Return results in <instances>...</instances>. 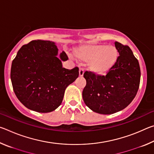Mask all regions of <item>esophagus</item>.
I'll return each mask as SVG.
<instances>
[{
  "instance_id": "1",
  "label": "esophagus",
  "mask_w": 154,
  "mask_h": 154,
  "mask_svg": "<svg viewBox=\"0 0 154 154\" xmlns=\"http://www.w3.org/2000/svg\"><path fill=\"white\" fill-rule=\"evenodd\" d=\"M83 73H84V69L83 68H80L79 71V77H83Z\"/></svg>"
}]
</instances>
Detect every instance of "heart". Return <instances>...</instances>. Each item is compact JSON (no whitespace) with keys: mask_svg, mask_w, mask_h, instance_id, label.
I'll list each match as a JSON object with an SVG mask.
<instances>
[{"mask_svg":"<svg viewBox=\"0 0 154 154\" xmlns=\"http://www.w3.org/2000/svg\"><path fill=\"white\" fill-rule=\"evenodd\" d=\"M73 52L80 60L89 62L90 69L97 75L109 72L118 58L116 47L104 44H85L75 48Z\"/></svg>","mask_w":154,"mask_h":154,"instance_id":"b5f03b06","label":"heart"}]
</instances>
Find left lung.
Returning a JSON list of instances; mask_svg holds the SVG:
<instances>
[{
  "label": "left lung",
  "instance_id": "8db88e82",
  "mask_svg": "<svg viewBox=\"0 0 154 154\" xmlns=\"http://www.w3.org/2000/svg\"><path fill=\"white\" fill-rule=\"evenodd\" d=\"M119 53L114 66L105 75L85 71L86 85L82 96L85 105L96 113L112 114L126 108L139 90L140 70L128 46L116 41Z\"/></svg>",
  "mask_w": 154,
  "mask_h": 154
}]
</instances>
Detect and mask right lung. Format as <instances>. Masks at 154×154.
<instances>
[{
	"instance_id": "obj_1",
	"label": "right lung",
	"mask_w": 154,
	"mask_h": 154,
	"mask_svg": "<svg viewBox=\"0 0 154 154\" xmlns=\"http://www.w3.org/2000/svg\"><path fill=\"white\" fill-rule=\"evenodd\" d=\"M54 42L34 40L23 45L14 59L11 79L21 103L31 110L48 113L61 105L64 91L79 76V68H62L68 56L62 51L57 58Z\"/></svg>"
}]
</instances>
